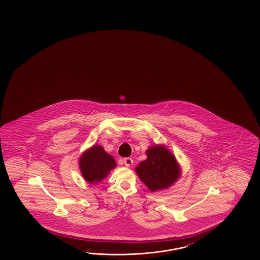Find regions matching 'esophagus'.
<instances>
[{
	"mask_svg": "<svg viewBox=\"0 0 260 260\" xmlns=\"http://www.w3.org/2000/svg\"><path fill=\"white\" fill-rule=\"evenodd\" d=\"M124 165L126 167L132 166V163H133V159L132 157H124L123 158Z\"/></svg>",
	"mask_w": 260,
	"mask_h": 260,
	"instance_id": "34e87169",
	"label": "esophagus"
}]
</instances>
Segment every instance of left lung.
I'll return each instance as SVG.
<instances>
[{
    "label": "left lung",
    "instance_id": "8db88e82",
    "mask_svg": "<svg viewBox=\"0 0 260 260\" xmlns=\"http://www.w3.org/2000/svg\"><path fill=\"white\" fill-rule=\"evenodd\" d=\"M147 157L137 167L136 172L151 191L167 188L179 178V165L166 148L151 147L147 150Z\"/></svg>",
    "mask_w": 260,
    "mask_h": 260
}]
</instances>
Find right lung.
<instances>
[{
    "instance_id": "obj_1",
    "label": "right lung",
    "mask_w": 260,
    "mask_h": 260,
    "mask_svg": "<svg viewBox=\"0 0 260 260\" xmlns=\"http://www.w3.org/2000/svg\"><path fill=\"white\" fill-rule=\"evenodd\" d=\"M115 167L114 158L105 152L102 146H93L80 159L81 173L89 183L102 181Z\"/></svg>"
}]
</instances>
